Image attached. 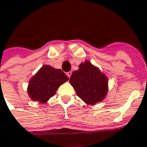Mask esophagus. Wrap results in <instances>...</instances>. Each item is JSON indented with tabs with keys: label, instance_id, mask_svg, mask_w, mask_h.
Returning <instances> with one entry per match:
<instances>
[{
	"label": "esophagus",
	"instance_id": "obj_1",
	"mask_svg": "<svg viewBox=\"0 0 147 147\" xmlns=\"http://www.w3.org/2000/svg\"><path fill=\"white\" fill-rule=\"evenodd\" d=\"M66 74H67V76H68V77L70 78L71 74H72V72H71V71H69V72H67V73H66Z\"/></svg>",
	"mask_w": 147,
	"mask_h": 147
}]
</instances>
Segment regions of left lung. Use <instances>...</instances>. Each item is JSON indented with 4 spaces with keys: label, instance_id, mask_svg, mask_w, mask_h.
<instances>
[{
    "label": "left lung",
    "instance_id": "1",
    "mask_svg": "<svg viewBox=\"0 0 147 147\" xmlns=\"http://www.w3.org/2000/svg\"><path fill=\"white\" fill-rule=\"evenodd\" d=\"M69 83L87 105L103 101L108 92L107 76L88 60L81 63L78 69L73 72Z\"/></svg>",
    "mask_w": 147,
    "mask_h": 147
}]
</instances>
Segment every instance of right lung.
<instances>
[{
  "mask_svg": "<svg viewBox=\"0 0 147 147\" xmlns=\"http://www.w3.org/2000/svg\"><path fill=\"white\" fill-rule=\"evenodd\" d=\"M69 80V77L59 69L45 64L29 81L27 92L32 101L47 102L55 94L60 85Z\"/></svg>",
  "mask_w": 147,
  "mask_h": 147,
  "instance_id": "right-lung-1",
  "label": "right lung"
}]
</instances>
